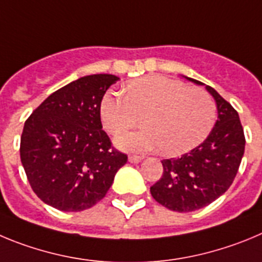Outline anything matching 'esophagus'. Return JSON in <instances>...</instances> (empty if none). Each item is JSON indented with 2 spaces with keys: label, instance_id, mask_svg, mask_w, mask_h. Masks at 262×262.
<instances>
[{
  "label": "esophagus",
  "instance_id": "obj_1",
  "mask_svg": "<svg viewBox=\"0 0 262 262\" xmlns=\"http://www.w3.org/2000/svg\"><path fill=\"white\" fill-rule=\"evenodd\" d=\"M142 159L143 158L138 157V155H129V162H130V163H140Z\"/></svg>",
  "mask_w": 262,
  "mask_h": 262
}]
</instances>
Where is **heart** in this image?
<instances>
[{"label":"heart","mask_w":262,"mask_h":262,"mask_svg":"<svg viewBox=\"0 0 262 262\" xmlns=\"http://www.w3.org/2000/svg\"><path fill=\"white\" fill-rule=\"evenodd\" d=\"M140 114L143 128L119 134L115 143L126 151L162 148L166 155H180L197 147L210 133L216 108L206 91L163 75L132 82L125 95L108 91L100 102L103 126L112 134L136 124Z\"/></svg>","instance_id":"heart-1"}]
</instances>
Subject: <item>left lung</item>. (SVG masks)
Instances as JSON below:
<instances>
[{
    "mask_svg": "<svg viewBox=\"0 0 262 262\" xmlns=\"http://www.w3.org/2000/svg\"><path fill=\"white\" fill-rule=\"evenodd\" d=\"M205 89L215 100V125L206 140L189 152L162 160L163 175L150 188L155 201L179 213L199 210L221 197L234 181L244 155L246 138L239 115L213 87Z\"/></svg>",
    "mask_w": 262,
    "mask_h": 262,
    "instance_id": "obj_1",
    "label": "left lung"
}]
</instances>
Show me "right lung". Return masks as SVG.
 Returning a JSON list of instances; mask_svg holds the SVG:
<instances>
[{
    "label": "right lung",
    "instance_id": "1",
    "mask_svg": "<svg viewBox=\"0 0 262 262\" xmlns=\"http://www.w3.org/2000/svg\"><path fill=\"white\" fill-rule=\"evenodd\" d=\"M119 77L86 75L48 96L25 122L20 160L32 190L61 211L90 209L128 157L102 130L100 102Z\"/></svg>",
    "mask_w": 262,
    "mask_h": 262
}]
</instances>
